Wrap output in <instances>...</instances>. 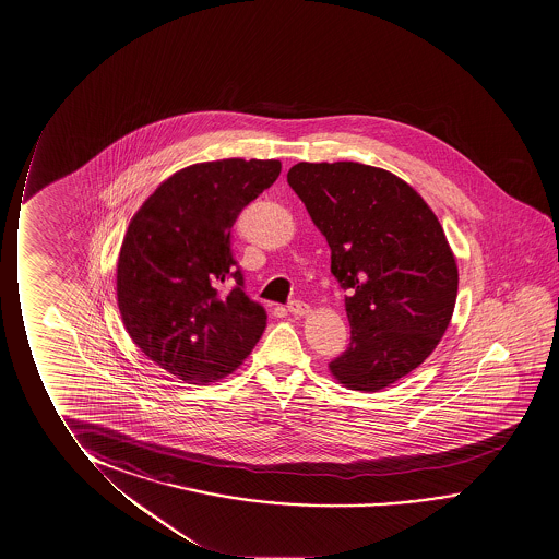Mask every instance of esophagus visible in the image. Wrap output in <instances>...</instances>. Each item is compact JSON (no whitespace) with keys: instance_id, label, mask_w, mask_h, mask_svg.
Masks as SVG:
<instances>
[{"instance_id":"esophagus-1","label":"esophagus","mask_w":559,"mask_h":559,"mask_svg":"<svg viewBox=\"0 0 559 559\" xmlns=\"http://www.w3.org/2000/svg\"><path fill=\"white\" fill-rule=\"evenodd\" d=\"M287 310L292 312L293 317H307L310 312V307L307 302H302V300H292L287 305Z\"/></svg>"}]
</instances>
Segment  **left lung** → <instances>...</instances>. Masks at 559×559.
Instances as JSON below:
<instances>
[{"label":"left lung","mask_w":559,"mask_h":559,"mask_svg":"<svg viewBox=\"0 0 559 559\" xmlns=\"http://www.w3.org/2000/svg\"><path fill=\"white\" fill-rule=\"evenodd\" d=\"M287 183L332 250L350 343L330 362L343 388L374 393L420 367L442 342L459 272L432 209L411 185L358 162H300Z\"/></svg>","instance_id":"obj_1"}]
</instances>
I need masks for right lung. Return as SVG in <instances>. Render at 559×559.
I'll list each match as a JSON object with an SVG mask.
<instances>
[{"mask_svg":"<svg viewBox=\"0 0 559 559\" xmlns=\"http://www.w3.org/2000/svg\"><path fill=\"white\" fill-rule=\"evenodd\" d=\"M280 171V159L192 164L159 183L127 227L117 259L121 320L134 345L183 382L231 374L266 328V310L242 292L229 235ZM229 276L236 284L225 293Z\"/></svg>","mask_w":559,"mask_h":559,"instance_id":"add662e5","label":"right lung"}]
</instances>
